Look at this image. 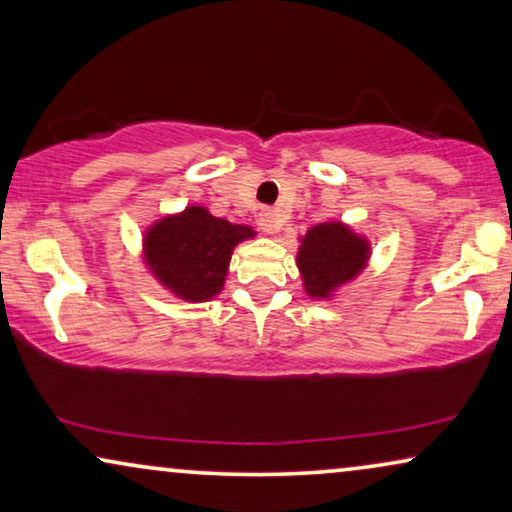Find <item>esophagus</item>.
<instances>
[{
	"mask_svg": "<svg viewBox=\"0 0 512 512\" xmlns=\"http://www.w3.org/2000/svg\"><path fill=\"white\" fill-rule=\"evenodd\" d=\"M258 226H261L265 233L275 235L277 230L282 228V219H279V214L275 212V209L265 207V209H261V212H258Z\"/></svg>",
	"mask_w": 512,
	"mask_h": 512,
	"instance_id": "obj_1",
	"label": "esophagus"
}]
</instances>
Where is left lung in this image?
<instances>
[{
    "mask_svg": "<svg viewBox=\"0 0 512 512\" xmlns=\"http://www.w3.org/2000/svg\"><path fill=\"white\" fill-rule=\"evenodd\" d=\"M370 242L347 223L326 221L300 237L298 270L305 293L314 300H331L340 286L356 279L368 265Z\"/></svg>",
    "mask_w": 512,
    "mask_h": 512,
    "instance_id": "obj_1",
    "label": "left lung"
}]
</instances>
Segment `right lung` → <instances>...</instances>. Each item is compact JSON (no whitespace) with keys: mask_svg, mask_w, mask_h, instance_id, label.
Returning <instances> with one entry per match:
<instances>
[{"mask_svg":"<svg viewBox=\"0 0 512 512\" xmlns=\"http://www.w3.org/2000/svg\"><path fill=\"white\" fill-rule=\"evenodd\" d=\"M256 230L191 205L151 223L142 235V258L158 284L186 303H207L226 284L230 256Z\"/></svg>","mask_w":512,"mask_h":512,"instance_id":"right-lung-1","label":"right lung"}]
</instances>
